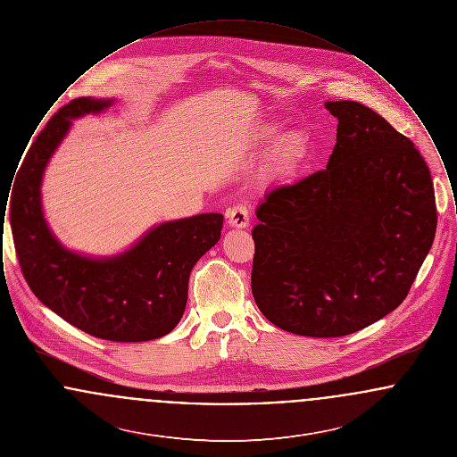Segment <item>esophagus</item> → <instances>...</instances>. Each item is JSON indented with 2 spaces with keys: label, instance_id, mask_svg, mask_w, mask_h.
<instances>
[{
  "label": "esophagus",
  "instance_id": "esophagus-1",
  "mask_svg": "<svg viewBox=\"0 0 457 457\" xmlns=\"http://www.w3.org/2000/svg\"><path fill=\"white\" fill-rule=\"evenodd\" d=\"M226 220L231 228H246L250 222V211L246 207V204H237L235 207L228 209L226 212Z\"/></svg>",
  "mask_w": 457,
  "mask_h": 457
}]
</instances>
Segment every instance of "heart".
I'll use <instances>...</instances> for the list:
<instances>
[{
    "label": "heart",
    "instance_id": "heart-1",
    "mask_svg": "<svg viewBox=\"0 0 457 457\" xmlns=\"http://www.w3.org/2000/svg\"><path fill=\"white\" fill-rule=\"evenodd\" d=\"M279 133L281 129L278 123H262L252 137V144L255 147H267L272 142H276ZM308 145H310V138L304 131H293V133L283 135L278 140L272 153L274 168L281 173H287L300 168L308 154Z\"/></svg>",
    "mask_w": 457,
    "mask_h": 457
}]
</instances>
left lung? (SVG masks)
<instances>
[{"instance_id":"obj_1","label":"left lung","mask_w":457,"mask_h":457,"mask_svg":"<svg viewBox=\"0 0 457 457\" xmlns=\"http://www.w3.org/2000/svg\"><path fill=\"white\" fill-rule=\"evenodd\" d=\"M337 137L327 170L257 209L252 293L274 326L341 337L408 296L436 229L434 183L413 142L373 109L327 101Z\"/></svg>"}]
</instances>
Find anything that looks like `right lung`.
<instances>
[{
	"instance_id": "add662e5",
	"label": "right lung",
	"mask_w": 457,
	"mask_h": 457,
	"mask_svg": "<svg viewBox=\"0 0 457 457\" xmlns=\"http://www.w3.org/2000/svg\"><path fill=\"white\" fill-rule=\"evenodd\" d=\"M111 104L112 99L79 97L47 121L17 174L10 224L23 278L47 308L94 337L140 343L162 337L178 326L190 272L218 243L224 218L211 212L162 222L130 250L108 259H90L62 246L44 219V170L73 118L101 112Z\"/></svg>"
}]
</instances>
